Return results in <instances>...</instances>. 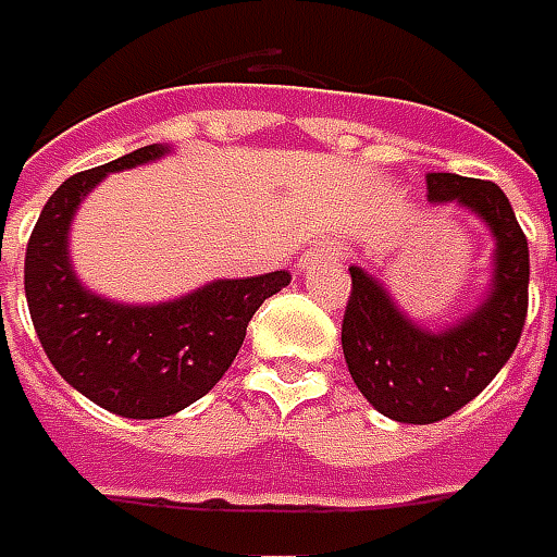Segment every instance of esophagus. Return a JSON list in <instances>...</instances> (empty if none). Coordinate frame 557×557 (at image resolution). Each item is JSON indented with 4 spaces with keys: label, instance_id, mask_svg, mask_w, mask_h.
I'll return each mask as SVG.
<instances>
[{
    "label": "esophagus",
    "instance_id": "esophagus-1",
    "mask_svg": "<svg viewBox=\"0 0 557 557\" xmlns=\"http://www.w3.org/2000/svg\"><path fill=\"white\" fill-rule=\"evenodd\" d=\"M317 256H320V259H326V262H335V259L342 256V249L332 247V244H323V247H317Z\"/></svg>",
    "mask_w": 557,
    "mask_h": 557
}]
</instances>
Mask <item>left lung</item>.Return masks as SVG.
Wrapping results in <instances>:
<instances>
[{"label": "left lung", "instance_id": "1", "mask_svg": "<svg viewBox=\"0 0 557 557\" xmlns=\"http://www.w3.org/2000/svg\"><path fill=\"white\" fill-rule=\"evenodd\" d=\"M426 198L433 203L457 200L485 219L497 237L494 289L472 317L433 335L411 326L362 268H350V298L342 320L344 359L359 393L399 423L445 421L472 403L512 357L528 317V237L500 185L426 173Z\"/></svg>", "mask_w": 557, "mask_h": 557}]
</instances>
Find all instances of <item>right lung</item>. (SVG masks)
<instances>
[{"label": "right lung", "mask_w": 557, "mask_h": 557, "mask_svg": "<svg viewBox=\"0 0 557 557\" xmlns=\"http://www.w3.org/2000/svg\"><path fill=\"white\" fill-rule=\"evenodd\" d=\"M164 151L154 143L70 176L45 203L24 262L26 305L51 366L90 403L136 421L176 414L210 393L237 357L252 313L293 280L289 271L215 280L154 308L90 295L72 274L66 252L75 207L106 173L146 164Z\"/></svg>", "instance_id": "right-lung-1"}]
</instances>
